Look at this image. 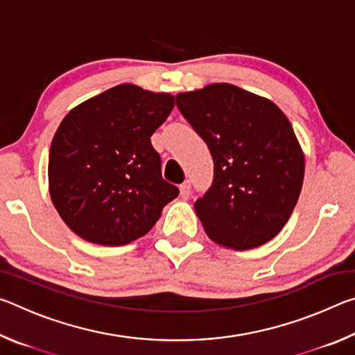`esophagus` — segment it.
Returning <instances> with one entry per match:
<instances>
[{
	"label": "esophagus",
	"mask_w": 355,
	"mask_h": 355,
	"mask_svg": "<svg viewBox=\"0 0 355 355\" xmlns=\"http://www.w3.org/2000/svg\"><path fill=\"white\" fill-rule=\"evenodd\" d=\"M180 196H182V199H189V196H191V183L189 182H184L183 184H180Z\"/></svg>",
	"instance_id": "34e87169"
}]
</instances>
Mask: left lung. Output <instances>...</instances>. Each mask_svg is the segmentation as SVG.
Segmentation results:
<instances>
[{
    "label": "left lung",
    "mask_w": 355,
    "mask_h": 355,
    "mask_svg": "<svg viewBox=\"0 0 355 355\" xmlns=\"http://www.w3.org/2000/svg\"><path fill=\"white\" fill-rule=\"evenodd\" d=\"M175 100L213 156V183L194 205L207 235L235 250L271 241L304 182V153L290 120L271 100L227 83Z\"/></svg>",
    "instance_id": "obj_1"
}]
</instances>
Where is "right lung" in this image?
Segmentation results:
<instances>
[{
    "instance_id": "1",
    "label": "right lung",
    "mask_w": 355,
    "mask_h": 355,
    "mask_svg": "<svg viewBox=\"0 0 355 355\" xmlns=\"http://www.w3.org/2000/svg\"><path fill=\"white\" fill-rule=\"evenodd\" d=\"M172 110L171 94L119 84L64 117L51 142L48 184L71 232L123 245L156 224L180 192L161 177V156L150 142Z\"/></svg>"
}]
</instances>
